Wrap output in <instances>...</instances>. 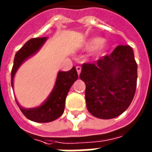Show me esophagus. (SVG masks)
<instances>
[{"label":"esophagus","instance_id":"esophagus-1","mask_svg":"<svg viewBox=\"0 0 152 152\" xmlns=\"http://www.w3.org/2000/svg\"><path fill=\"white\" fill-rule=\"evenodd\" d=\"M76 71H77V73H78V75H80L81 72V67L80 66H77L76 68Z\"/></svg>","mask_w":152,"mask_h":152}]
</instances>
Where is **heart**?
<instances>
[{
	"label": "heart",
	"instance_id": "heart-1",
	"mask_svg": "<svg viewBox=\"0 0 152 152\" xmlns=\"http://www.w3.org/2000/svg\"><path fill=\"white\" fill-rule=\"evenodd\" d=\"M108 48L107 43L104 40H100L99 38H92L88 39L83 44V49L86 50H91V56L95 58H99L105 54Z\"/></svg>",
	"mask_w": 152,
	"mask_h": 152
}]
</instances>
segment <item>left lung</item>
<instances>
[{"label": "left lung", "instance_id": "left-lung-1", "mask_svg": "<svg viewBox=\"0 0 152 152\" xmlns=\"http://www.w3.org/2000/svg\"><path fill=\"white\" fill-rule=\"evenodd\" d=\"M87 108L94 117L111 119L130 106L137 80V64L129 46H118L95 64L82 65Z\"/></svg>", "mask_w": 152, "mask_h": 152}]
</instances>
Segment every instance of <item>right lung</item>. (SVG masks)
<instances>
[{"mask_svg": "<svg viewBox=\"0 0 152 152\" xmlns=\"http://www.w3.org/2000/svg\"><path fill=\"white\" fill-rule=\"evenodd\" d=\"M47 38H35L30 39L23 46V47L15 55L13 63L11 78H12V87L13 88V79L15 74L22 63L32 55L39 50ZM78 79V74L76 68L73 67L68 72H59L57 73V80L54 88L48 99L44 102L43 104L36 108L25 109L18 104L20 110L23 115L31 121L35 122H50L58 118L64 113L65 99L68 95L69 89L75 81Z\"/></svg>", "mask_w": 152, "mask_h": 152, "instance_id": "1", "label": "right lung"}]
</instances>
